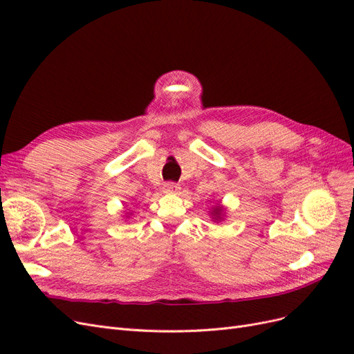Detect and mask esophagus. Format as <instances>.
<instances>
[{
  "mask_svg": "<svg viewBox=\"0 0 354 354\" xmlns=\"http://www.w3.org/2000/svg\"><path fill=\"white\" fill-rule=\"evenodd\" d=\"M180 189V186L177 183H174V181H167V183L164 185V190L168 192V194H174V192H177Z\"/></svg>",
  "mask_w": 354,
  "mask_h": 354,
  "instance_id": "esophagus-1",
  "label": "esophagus"
}]
</instances>
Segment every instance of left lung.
Wrapping results in <instances>:
<instances>
[{
  "mask_svg": "<svg viewBox=\"0 0 354 354\" xmlns=\"http://www.w3.org/2000/svg\"><path fill=\"white\" fill-rule=\"evenodd\" d=\"M220 214H221V208H220V207H217L216 209H214V216H217V217H220Z\"/></svg>",
  "mask_w": 354,
  "mask_h": 354,
  "instance_id": "left-lung-1",
  "label": "left lung"
}]
</instances>
